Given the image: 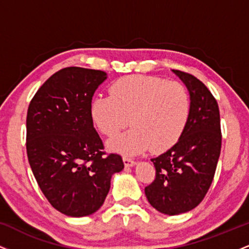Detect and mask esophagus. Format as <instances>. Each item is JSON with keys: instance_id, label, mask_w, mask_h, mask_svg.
Wrapping results in <instances>:
<instances>
[{"instance_id": "1", "label": "esophagus", "mask_w": 249, "mask_h": 249, "mask_svg": "<svg viewBox=\"0 0 249 249\" xmlns=\"http://www.w3.org/2000/svg\"><path fill=\"white\" fill-rule=\"evenodd\" d=\"M123 161H124V165L126 167H132L134 166V164H136V161H134L133 159L127 158V157H124V158H123Z\"/></svg>"}]
</instances>
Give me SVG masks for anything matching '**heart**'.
I'll return each mask as SVG.
<instances>
[{
    "label": "heart",
    "mask_w": 249,
    "mask_h": 249,
    "mask_svg": "<svg viewBox=\"0 0 249 249\" xmlns=\"http://www.w3.org/2000/svg\"><path fill=\"white\" fill-rule=\"evenodd\" d=\"M90 113L97 128L107 137L118 134L131 122L132 130L108 142L111 150L136 154L150 147L153 152H162L184 133L191 98L179 82L154 76H125L111 84L110 96L92 99Z\"/></svg>",
    "instance_id": "heart-1"
}]
</instances>
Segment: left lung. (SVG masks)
<instances>
[{
	"mask_svg": "<svg viewBox=\"0 0 249 249\" xmlns=\"http://www.w3.org/2000/svg\"><path fill=\"white\" fill-rule=\"evenodd\" d=\"M173 72L190 92V118L179 141L151 159L156 178L145 187L151 206L168 215L186 213L202 201L213 181L221 151L216 99L196 77L179 70Z\"/></svg>",
	"mask_w": 249,
	"mask_h": 249,
	"instance_id": "left-lung-1",
	"label": "left lung"
}]
</instances>
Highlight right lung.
Wrapping results in <instances>:
<instances>
[{
	"instance_id": "1",
	"label": "right lung",
	"mask_w": 249,
	"mask_h": 249,
	"mask_svg": "<svg viewBox=\"0 0 249 249\" xmlns=\"http://www.w3.org/2000/svg\"><path fill=\"white\" fill-rule=\"evenodd\" d=\"M101 70L70 67L57 71L31 99L27 113V154L51 206L68 216L98 211L111 177L124 168L119 154L104 152L90 107L107 79Z\"/></svg>"
}]
</instances>
